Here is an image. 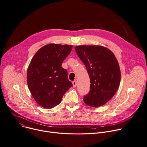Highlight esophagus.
I'll use <instances>...</instances> for the list:
<instances>
[{
	"label": "esophagus",
	"mask_w": 147,
	"mask_h": 147,
	"mask_svg": "<svg viewBox=\"0 0 147 147\" xmlns=\"http://www.w3.org/2000/svg\"><path fill=\"white\" fill-rule=\"evenodd\" d=\"M72 83H73V87H74V88H76V87L77 86V81H74Z\"/></svg>",
	"instance_id": "1"
}]
</instances>
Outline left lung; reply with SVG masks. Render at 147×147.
I'll return each mask as SVG.
<instances>
[{
  "mask_svg": "<svg viewBox=\"0 0 147 147\" xmlns=\"http://www.w3.org/2000/svg\"><path fill=\"white\" fill-rule=\"evenodd\" d=\"M75 50L85 65L90 78V92L84 103L92 107L105 105L117 92L121 71L114 54L102 45H77Z\"/></svg>",
  "mask_w": 147,
  "mask_h": 147,
  "instance_id": "1",
  "label": "left lung"
}]
</instances>
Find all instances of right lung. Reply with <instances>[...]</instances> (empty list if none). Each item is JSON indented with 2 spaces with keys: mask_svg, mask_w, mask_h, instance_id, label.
Returning <instances> with one entry per match:
<instances>
[{
  "mask_svg": "<svg viewBox=\"0 0 147 147\" xmlns=\"http://www.w3.org/2000/svg\"><path fill=\"white\" fill-rule=\"evenodd\" d=\"M73 45L47 44L37 51L27 71V83L35 101L45 109L58 105L72 83L62 64Z\"/></svg>",
  "mask_w": 147,
  "mask_h": 147,
  "instance_id": "right-lung-1",
  "label": "right lung"
}]
</instances>
